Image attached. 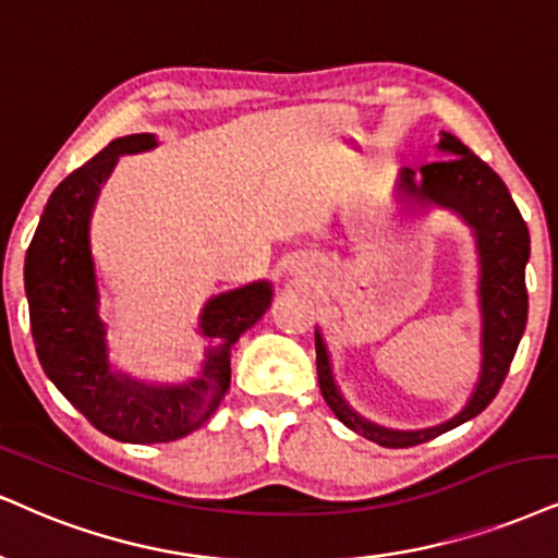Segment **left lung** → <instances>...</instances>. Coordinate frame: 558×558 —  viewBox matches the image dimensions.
<instances>
[{
  "label": "left lung",
  "mask_w": 558,
  "mask_h": 558,
  "mask_svg": "<svg viewBox=\"0 0 558 558\" xmlns=\"http://www.w3.org/2000/svg\"><path fill=\"white\" fill-rule=\"evenodd\" d=\"M439 160L424 165L418 175L401 168L396 194L414 211L445 209L471 230L478 256V313H481V369L469 401L456 416L424 429H390L356 414L333 377L331 354L315 328V362L320 393L341 424L383 447H411L429 442L456 426L471 422L494 401L510 369L527 323L525 266L531 258V235L510 191L484 160L458 136L442 132Z\"/></svg>",
  "instance_id": "obj_1"
}]
</instances>
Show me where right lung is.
<instances>
[{
  "label": "right lung",
  "instance_id": "obj_1",
  "mask_svg": "<svg viewBox=\"0 0 558 558\" xmlns=\"http://www.w3.org/2000/svg\"><path fill=\"white\" fill-rule=\"evenodd\" d=\"M157 144L155 134L121 136L69 173L48 198L25 256L33 341L48 380L95 429L134 445L173 442L209 422L230 385L232 347L274 298L271 281L260 279L206 300L196 326L204 362L181 383L140 380L111 362L89 238L95 204L119 157Z\"/></svg>",
  "mask_w": 558,
  "mask_h": 558
}]
</instances>
